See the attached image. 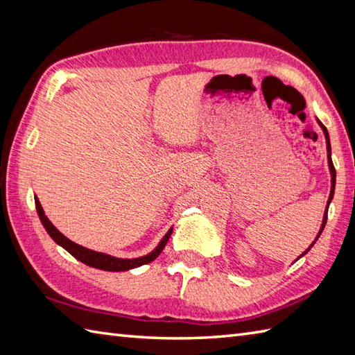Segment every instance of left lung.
Listing matches in <instances>:
<instances>
[{"instance_id":"1","label":"left lung","mask_w":355,"mask_h":355,"mask_svg":"<svg viewBox=\"0 0 355 355\" xmlns=\"http://www.w3.org/2000/svg\"><path fill=\"white\" fill-rule=\"evenodd\" d=\"M319 125L322 126L323 132H325V139H327V149H328V164H329V172H331V193H329L328 205H327V210H325V215H323V223H322V227H320V232H319L318 238L320 236V233H322L323 227H325V224H327V220H328V207H329V202H331V200H333V197H334V189H336V168H334V164H333V160H331V145H329V135H328L327 128L320 123V120H319ZM318 238H315V241H318ZM315 241H314V243H315ZM314 243L310 245V248L314 245ZM310 248H308L306 252H304V254H306L308 252H310ZM304 254H300V256H304ZM300 256H299V258H300ZM299 258H297V259H299Z\"/></svg>"}]
</instances>
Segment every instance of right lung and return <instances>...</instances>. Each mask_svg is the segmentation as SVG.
<instances>
[{"instance_id": "right-lung-1", "label": "right lung", "mask_w": 355, "mask_h": 355, "mask_svg": "<svg viewBox=\"0 0 355 355\" xmlns=\"http://www.w3.org/2000/svg\"><path fill=\"white\" fill-rule=\"evenodd\" d=\"M35 205H36L37 215H40V220H41L42 225L56 244L64 247L65 250L69 252L70 254H73L78 261L87 263V266H89V267L105 270V271H126V270H131V268L145 266V263L153 262L157 258V256L163 252V248H164L166 243L169 241L171 233H172V229H169V232L166 233L164 238L160 241V244L157 245L155 250L150 252L146 256H141V258H135V259H119V258H112V256H110V254L89 250V248L82 247L76 243H73V241H70L69 238H65L62 233L59 232L55 227V225L50 223L49 218L45 216L44 209L41 207V202L37 201V198H35Z\"/></svg>"}]
</instances>
